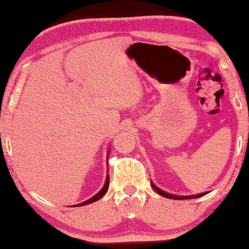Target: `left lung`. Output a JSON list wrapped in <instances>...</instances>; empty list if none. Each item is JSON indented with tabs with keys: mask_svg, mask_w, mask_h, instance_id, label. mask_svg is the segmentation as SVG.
I'll return each mask as SVG.
<instances>
[{
	"mask_svg": "<svg viewBox=\"0 0 249 249\" xmlns=\"http://www.w3.org/2000/svg\"><path fill=\"white\" fill-rule=\"evenodd\" d=\"M151 186L153 190H155L157 193L160 194L161 196H164V197L167 198H171V199H190V198H197V197H202V196H204L205 194H208L205 192V193H201V194H196V195H190V196H178V195H173L170 193H167V192H164L162 190H160V188H158L156 186L155 184L152 183L151 181Z\"/></svg>",
	"mask_w": 249,
	"mask_h": 249,
	"instance_id": "obj_1",
	"label": "left lung"
}]
</instances>
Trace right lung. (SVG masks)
<instances>
[{"label": "right lung", "mask_w": 249, "mask_h": 249, "mask_svg": "<svg viewBox=\"0 0 249 249\" xmlns=\"http://www.w3.org/2000/svg\"><path fill=\"white\" fill-rule=\"evenodd\" d=\"M108 155H109V152H108ZM108 159V158H107ZM108 166V164H107ZM108 187H109V175L107 174V177H106V181H105V185H104V187L101 188V190L98 192V193L96 194V195H93L92 197L91 198H89V199H87V201H85V202H82V203H80V204H76V205H73V206H83V205H88V204H90V203H93V202H96V201H98V199H100L101 197H103V196L107 193V191H108Z\"/></svg>", "instance_id": "add662e5"}]
</instances>
